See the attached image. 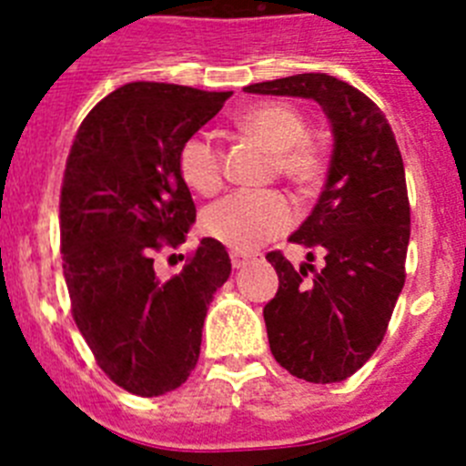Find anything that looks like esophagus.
I'll return each mask as SVG.
<instances>
[{
  "label": "esophagus",
  "mask_w": 466,
  "mask_h": 466,
  "mask_svg": "<svg viewBox=\"0 0 466 466\" xmlns=\"http://www.w3.org/2000/svg\"><path fill=\"white\" fill-rule=\"evenodd\" d=\"M252 258V254H242V252H230V263H233V268H242L247 261Z\"/></svg>",
  "instance_id": "34e87169"
}]
</instances>
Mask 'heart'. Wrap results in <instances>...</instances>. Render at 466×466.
Returning <instances> with one entry per match:
<instances>
[{"label": "heart", "mask_w": 466, "mask_h": 466, "mask_svg": "<svg viewBox=\"0 0 466 466\" xmlns=\"http://www.w3.org/2000/svg\"><path fill=\"white\" fill-rule=\"evenodd\" d=\"M245 133L261 139L275 151V170L300 188L315 187L324 175V149L308 137L306 118L282 102H263L238 116ZM177 172L198 196H214L224 184L219 147L205 135H191L177 151ZM294 224V209L279 191H236L203 212L205 236L252 252L263 242L282 236Z\"/></svg>", "instance_id": "b5f03b06"}]
</instances>
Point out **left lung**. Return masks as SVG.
<instances>
[{
	"label": "left lung",
	"instance_id": "obj_1",
	"mask_svg": "<svg viewBox=\"0 0 466 466\" xmlns=\"http://www.w3.org/2000/svg\"><path fill=\"white\" fill-rule=\"evenodd\" d=\"M245 93L310 97L331 121L327 184L289 238L322 249L324 268L306 263L296 270L282 252L266 254L279 289L263 319L282 369L308 382H340L371 360L406 282L410 205L401 151L380 106L329 74L263 81ZM308 269L312 280L305 279Z\"/></svg>",
	"mask_w": 466,
	"mask_h": 466
}]
</instances>
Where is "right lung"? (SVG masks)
Segmentation results:
<instances>
[{
	"label": "right lung",
	"mask_w": 466,
	"mask_h": 466,
	"mask_svg": "<svg viewBox=\"0 0 466 466\" xmlns=\"http://www.w3.org/2000/svg\"><path fill=\"white\" fill-rule=\"evenodd\" d=\"M230 93L135 81L109 93L76 130L60 188V254L72 317L109 380L137 397L182 385L198 364L226 247L203 238L182 273L158 279L154 257L196 221L177 151Z\"/></svg>",
	"instance_id": "obj_1"
}]
</instances>
